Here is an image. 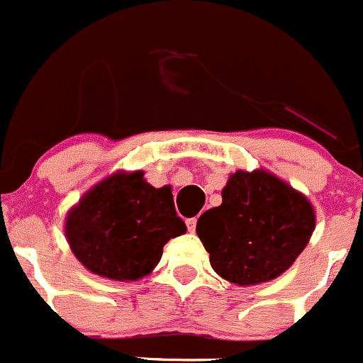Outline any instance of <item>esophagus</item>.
I'll list each match as a JSON object with an SVG mask.
<instances>
[{
    "mask_svg": "<svg viewBox=\"0 0 363 363\" xmlns=\"http://www.w3.org/2000/svg\"><path fill=\"white\" fill-rule=\"evenodd\" d=\"M196 225H197V218H196V217L189 218V220H186V228H189L190 233L196 231Z\"/></svg>",
    "mask_w": 363,
    "mask_h": 363,
    "instance_id": "1",
    "label": "esophagus"
}]
</instances>
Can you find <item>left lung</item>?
<instances>
[{"mask_svg": "<svg viewBox=\"0 0 363 363\" xmlns=\"http://www.w3.org/2000/svg\"><path fill=\"white\" fill-rule=\"evenodd\" d=\"M315 228L311 201L270 171L238 169L222 204L204 211L196 233L222 279L238 286L270 282L307 247Z\"/></svg>", "mask_w": 363, "mask_h": 363, "instance_id": "obj_1", "label": "left lung"}]
</instances>
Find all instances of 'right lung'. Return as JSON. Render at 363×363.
Wrapping results in <instances>:
<instances>
[{
	"instance_id": "obj_1",
	"label": "right lung",
	"mask_w": 363,
	"mask_h": 363,
	"mask_svg": "<svg viewBox=\"0 0 363 363\" xmlns=\"http://www.w3.org/2000/svg\"><path fill=\"white\" fill-rule=\"evenodd\" d=\"M185 231L171 186L155 189L143 171H116L104 178L65 218V236L79 263L120 282L152 274L164 245Z\"/></svg>"
}]
</instances>
